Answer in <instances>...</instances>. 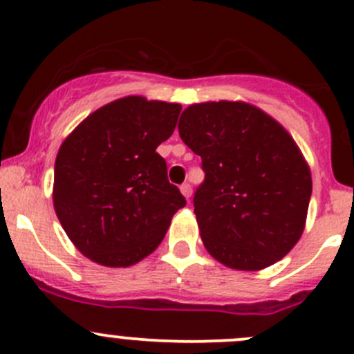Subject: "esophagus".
<instances>
[{"label": "esophagus", "instance_id": "esophagus-1", "mask_svg": "<svg viewBox=\"0 0 354 354\" xmlns=\"http://www.w3.org/2000/svg\"><path fill=\"white\" fill-rule=\"evenodd\" d=\"M180 188H181V194H183L185 197L187 198L192 197V185L190 183H183Z\"/></svg>", "mask_w": 354, "mask_h": 354}]
</instances>
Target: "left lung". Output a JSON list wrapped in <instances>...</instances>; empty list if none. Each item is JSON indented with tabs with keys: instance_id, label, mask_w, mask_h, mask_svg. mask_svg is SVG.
Masks as SVG:
<instances>
[{
	"instance_id": "8db88e82",
	"label": "left lung",
	"mask_w": 354,
	"mask_h": 354,
	"mask_svg": "<svg viewBox=\"0 0 354 354\" xmlns=\"http://www.w3.org/2000/svg\"><path fill=\"white\" fill-rule=\"evenodd\" d=\"M180 137L205 173L194 195L200 236L224 266L259 270L283 259L305 227L312 176L291 135L245 102H202Z\"/></svg>"
}]
</instances>
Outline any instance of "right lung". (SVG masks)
I'll return each mask as SVG.
<instances>
[{
    "mask_svg": "<svg viewBox=\"0 0 354 354\" xmlns=\"http://www.w3.org/2000/svg\"><path fill=\"white\" fill-rule=\"evenodd\" d=\"M181 106L138 95L85 118L59 147L55 210L68 238L106 267L140 262L187 205L156 149L173 135Z\"/></svg>",
    "mask_w": 354,
    "mask_h": 354,
    "instance_id": "obj_1",
    "label": "right lung"
}]
</instances>
